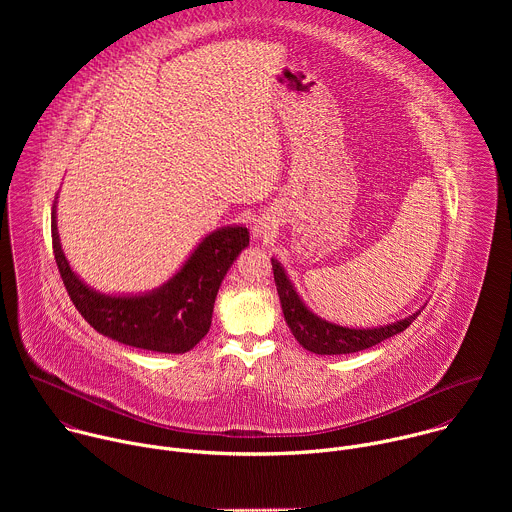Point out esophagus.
I'll return each mask as SVG.
<instances>
[{
  "label": "esophagus",
  "mask_w": 512,
  "mask_h": 512,
  "mask_svg": "<svg viewBox=\"0 0 512 512\" xmlns=\"http://www.w3.org/2000/svg\"><path fill=\"white\" fill-rule=\"evenodd\" d=\"M273 233H275V225L269 221V218H265V216L255 218V223H253V237L255 239H269Z\"/></svg>",
  "instance_id": "34e87169"
}]
</instances>
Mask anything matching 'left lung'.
Segmentation results:
<instances>
[{"instance_id":"8db88e82","label":"left lung","mask_w":512,"mask_h":512,"mask_svg":"<svg viewBox=\"0 0 512 512\" xmlns=\"http://www.w3.org/2000/svg\"><path fill=\"white\" fill-rule=\"evenodd\" d=\"M273 265V277L277 285V294L281 300V310L283 318L291 330V334L296 336V340L310 352L314 354H350V352H360L367 350L399 332H403L419 314L415 310L413 314L391 322L383 326H371V328H354V326H342L336 322H330L318 314H314L302 296L298 294V289L294 281L289 279L285 267L271 257Z\"/></svg>"}]
</instances>
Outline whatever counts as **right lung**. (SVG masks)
<instances>
[{"mask_svg": "<svg viewBox=\"0 0 512 512\" xmlns=\"http://www.w3.org/2000/svg\"><path fill=\"white\" fill-rule=\"evenodd\" d=\"M52 206V249L72 304L103 336L141 350L184 354L210 330L214 300L227 271L249 247L245 225L221 227L200 239L180 269L162 285L139 294H105L70 267Z\"/></svg>", "mask_w": 512, "mask_h": 512, "instance_id": "add662e5", "label": "right lung"}]
</instances>
